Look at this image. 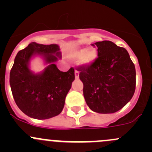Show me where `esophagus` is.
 I'll list each match as a JSON object with an SVG mask.
<instances>
[{"mask_svg":"<svg viewBox=\"0 0 152 152\" xmlns=\"http://www.w3.org/2000/svg\"><path fill=\"white\" fill-rule=\"evenodd\" d=\"M79 72L78 71V70H75V78H76V79H79Z\"/></svg>","mask_w":152,"mask_h":152,"instance_id":"esophagus-1","label":"esophagus"}]
</instances>
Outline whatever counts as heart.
Segmentation results:
<instances>
[{
	"label": "heart",
	"mask_w": 152,
	"mask_h": 152,
	"mask_svg": "<svg viewBox=\"0 0 152 152\" xmlns=\"http://www.w3.org/2000/svg\"><path fill=\"white\" fill-rule=\"evenodd\" d=\"M69 57L73 60H79L82 65L87 66L94 62L98 56L97 49L94 47H89L87 48H73L69 52Z\"/></svg>",
	"instance_id": "b5f03b06"
}]
</instances>
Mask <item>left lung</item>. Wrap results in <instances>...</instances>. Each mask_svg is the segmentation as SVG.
<instances>
[{
  "label": "left lung",
  "instance_id": "obj_1",
  "mask_svg": "<svg viewBox=\"0 0 152 152\" xmlns=\"http://www.w3.org/2000/svg\"><path fill=\"white\" fill-rule=\"evenodd\" d=\"M98 58L90 65L78 67L87 106L98 113L118 111L135 91L136 72L127 50L111 41L97 42Z\"/></svg>",
  "mask_w": 152,
  "mask_h": 152
}]
</instances>
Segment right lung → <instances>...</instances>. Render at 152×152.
<instances>
[{
    "instance_id": "1",
    "label": "right lung",
    "mask_w": 152,
    "mask_h": 152,
    "mask_svg": "<svg viewBox=\"0 0 152 152\" xmlns=\"http://www.w3.org/2000/svg\"><path fill=\"white\" fill-rule=\"evenodd\" d=\"M56 44L31 42L16 55L10 71V83L13 98L20 110L32 118L48 119L60 114L65 97L75 79L74 69L60 71L55 62L62 55ZM40 56L48 65L41 73L29 68L31 58Z\"/></svg>"
}]
</instances>
